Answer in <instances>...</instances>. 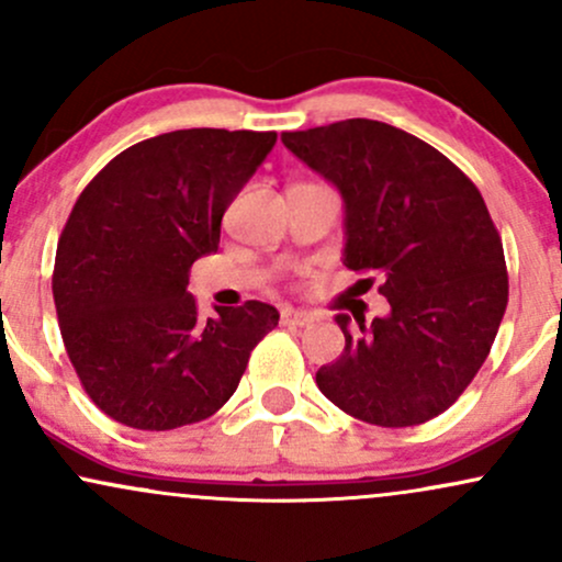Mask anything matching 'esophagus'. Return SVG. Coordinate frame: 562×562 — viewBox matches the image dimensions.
Masks as SVG:
<instances>
[{"instance_id":"obj_1","label":"esophagus","mask_w":562,"mask_h":562,"mask_svg":"<svg viewBox=\"0 0 562 562\" xmlns=\"http://www.w3.org/2000/svg\"><path fill=\"white\" fill-rule=\"evenodd\" d=\"M280 319H282V325H288V327H306V325H312V322H314L312 314L295 312V308H282Z\"/></svg>"}]
</instances>
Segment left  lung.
Returning a JSON list of instances; mask_svg holds the SVG:
<instances>
[{"label": "left lung", "mask_w": 562, "mask_h": 562, "mask_svg": "<svg viewBox=\"0 0 562 562\" xmlns=\"http://www.w3.org/2000/svg\"><path fill=\"white\" fill-rule=\"evenodd\" d=\"M340 190L344 263L383 277L385 317L351 330L317 385L357 420L409 428L447 412L486 362L507 308V263L479 187L428 142L370 119L282 132ZM372 285V277L370 280Z\"/></svg>", "instance_id": "left-lung-1"}]
</instances>
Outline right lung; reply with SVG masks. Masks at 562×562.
<instances>
[{
    "label": "right lung",
    "instance_id": "1",
    "mask_svg": "<svg viewBox=\"0 0 562 562\" xmlns=\"http://www.w3.org/2000/svg\"><path fill=\"white\" fill-rule=\"evenodd\" d=\"M274 132L179 128L126 147L83 187L57 240L53 295L83 391L115 423L173 430L237 391L280 314L261 301L200 319L190 267L274 147Z\"/></svg>",
    "mask_w": 562,
    "mask_h": 562
}]
</instances>
